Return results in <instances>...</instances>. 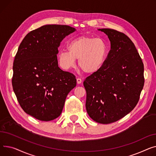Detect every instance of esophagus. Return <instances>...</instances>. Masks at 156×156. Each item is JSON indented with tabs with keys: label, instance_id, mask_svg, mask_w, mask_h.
<instances>
[{
	"label": "esophagus",
	"instance_id": "obj_1",
	"mask_svg": "<svg viewBox=\"0 0 156 156\" xmlns=\"http://www.w3.org/2000/svg\"><path fill=\"white\" fill-rule=\"evenodd\" d=\"M82 82V79L80 78H77V84H80Z\"/></svg>",
	"mask_w": 156,
	"mask_h": 156
}]
</instances>
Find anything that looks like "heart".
Listing matches in <instances>:
<instances>
[{
  "mask_svg": "<svg viewBox=\"0 0 156 156\" xmlns=\"http://www.w3.org/2000/svg\"><path fill=\"white\" fill-rule=\"evenodd\" d=\"M68 51H61L58 61L66 70L78 66L86 74H92L103 67L107 55V46L100 38L81 36L73 39L67 44Z\"/></svg>",
  "mask_w": 156,
  "mask_h": 156,
  "instance_id": "1",
  "label": "heart"
}]
</instances>
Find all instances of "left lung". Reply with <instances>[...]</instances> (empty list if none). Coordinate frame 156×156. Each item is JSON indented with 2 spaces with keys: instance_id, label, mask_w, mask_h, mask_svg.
<instances>
[{
  "instance_id": "8db88e82",
  "label": "left lung",
  "mask_w": 156,
  "mask_h": 156,
  "mask_svg": "<svg viewBox=\"0 0 156 156\" xmlns=\"http://www.w3.org/2000/svg\"><path fill=\"white\" fill-rule=\"evenodd\" d=\"M111 43L103 67L84 81L86 108L98 123L115 122L132 112L144 85V63L133 43L124 33L99 29Z\"/></svg>"
}]
</instances>
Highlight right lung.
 <instances>
[{
	"label": "right lung",
	"mask_w": 156,
	"mask_h": 156,
	"mask_svg": "<svg viewBox=\"0 0 156 156\" xmlns=\"http://www.w3.org/2000/svg\"><path fill=\"white\" fill-rule=\"evenodd\" d=\"M67 25L48 24L27 33L13 63L12 84L23 110L41 121L58 117L69 93L76 86L74 74L58 65L60 42L74 32Z\"/></svg>",
	"instance_id": "1"
}]
</instances>
